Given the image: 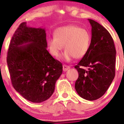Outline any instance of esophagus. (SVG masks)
<instances>
[{
    "label": "esophagus",
    "instance_id": "1",
    "mask_svg": "<svg viewBox=\"0 0 124 124\" xmlns=\"http://www.w3.org/2000/svg\"><path fill=\"white\" fill-rule=\"evenodd\" d=\"M70 68L69 66L67 65H63V71H67V70H68Z\"/></svg>",
    "mask_w": 124,
    "mask_h": 124
}]
</instances>
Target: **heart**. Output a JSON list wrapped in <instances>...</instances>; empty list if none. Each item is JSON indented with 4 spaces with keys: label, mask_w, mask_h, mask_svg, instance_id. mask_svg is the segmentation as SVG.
<instances>
[{
    "label": "heart",
    "mask_w": 124,
    "mask_h": 124,
    "mask_svg": "<svg viewBox=\"0 0 124 124\" xmlns=\"http://www.w3.org/2000/svg\"><path fill=\"white\" fill-rule=\"evenodd\" d=\"M91 42V35L87 30L76 25H68L57 28L54 32V37L47 41L50 52L58 57L61 50L65 49L62 59L70 61L74 58L80 59L87 54Z\"/></svg>",
    "instance_id": "1"
}]
</instances>
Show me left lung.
Returning <instances> with one entry per match:
<instances>
[{
  "mask_svg": "<svg viewBox=\"0 0 124 124\" xmlns=\"http://www.w3.org/2000/svg\"><path fill=\"white\" fill-rule=\"evenodd\" d=\"M88 20L92 26L91 46L74 67L78 72L75 89L82 98L93 101L106 93L114 78L116 52L108 31L95 21Z\"/></svg>",
  "mask_w": 124,
  "mask_h": 124,
  "instance_id": "1",
  "label": "left lung"
}]
</instances>
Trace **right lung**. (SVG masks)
Here are the masks:
<instances>
[{
	"instance_id": "add662e5",
	"label": "right lung",
	"mask_w": 124,
	"mask_h": 124,
	"mask_svg": "<svg viewBox=\"0 0 124 124\" xmlns=\"http://www.w3.org/2000/svg\"><path fill=\"white\" fill-rule=\"evenodd\" d=\"M46 31L21 23L12 36L7 64L14 88L32 102L47 100L62 73V65L47 50Z\"/></svg>"
}]
</instances>
